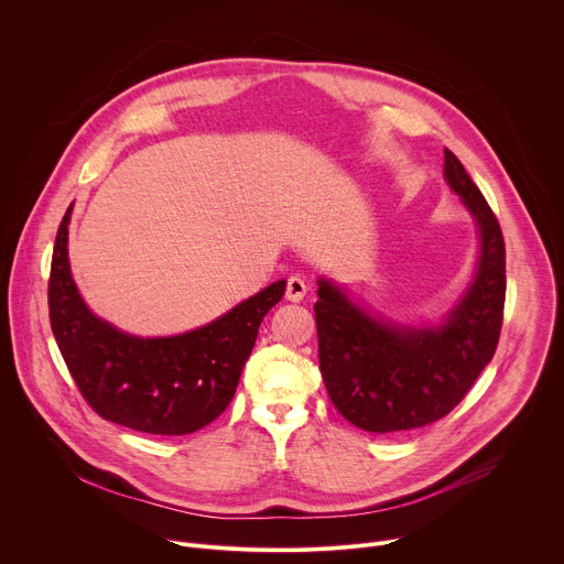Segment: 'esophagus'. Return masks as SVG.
<instances>
[{"instance_id": "1", "label": "esophagus", "mask_w": 564, "mask_h": 564, "mask_svg": "<svg viewBox=\"0 0 564 564\" xmlns=\"http://www.w3.org/2000/svg\"><path fill=\"white\" fill-rule=\"evenodd\" d=\"M305 292H307V285H305V281L301 276H290L288 279V283H285V299L288 301L299 303L305 296Z\"/></svg>"}]
</instances>
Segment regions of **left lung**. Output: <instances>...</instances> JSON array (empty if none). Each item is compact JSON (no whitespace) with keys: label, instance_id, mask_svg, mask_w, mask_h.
Listing matches in <instances>:
<instances>
[{"label":"left lung","instance_id":"left-lung-1","mask_svg":"<svg viewBox=\"0 0 564 564\" xmlns=\"http://www.w3.org/2000/svg\"><path fill=\"white\" fill-rule=\"evenodd\" d=\"M444 176L479 225L481 252L473 285L440 328L386 326L328 281L314 303L318 368L337 411L368 433H401L446 417L494 359L507 294L500 223L444 149Z\"/></svg>","mask_w":564,"mask_h":564}]
</instances>
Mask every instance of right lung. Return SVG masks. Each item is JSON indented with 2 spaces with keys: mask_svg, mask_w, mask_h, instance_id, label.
Returning a JSON list of instances; mask_svg holds the SVG:
<instances>
[{
  "mask_svg": "<svg viewBox=\"0 0 564 564\" xmlns=\"http://www.w3.org/2000/svg\"><path fill=\"white\" fill-rule=\"evenodd\" d=\"M70 207L55 236L48 318L77 390L102 420L140 433L187 435L212 424L229 406L261 321L281 301L285 281L187 335H124L91 314L70 279Z\"/></svg>",
  "mask_w": 564,
  "mask_h": 564,
  "instance_id": "1",
  "label": "right lung"
}]
</instances>
